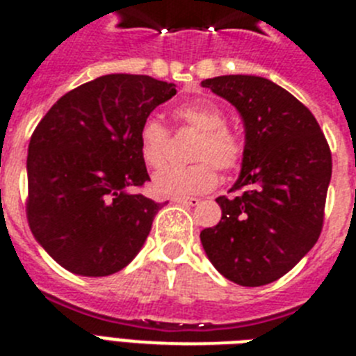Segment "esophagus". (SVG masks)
<instances>
[{
  "label": "esophagus",
  "mask_w": 356,
  "mask_h": 356,
  "mask_svg": "<svg viewBox=\"0 0 356 356\" xmlns=\"http://www.w3.org/2000/svg\"><path fill=\"white\" fill-rule=\"evenodd\" d=\"M172 201H175V203H181V205H188V207H194L200 203L197 197H172Z\"/></svg>",
  "instance_id": "1"
}]
</instances>
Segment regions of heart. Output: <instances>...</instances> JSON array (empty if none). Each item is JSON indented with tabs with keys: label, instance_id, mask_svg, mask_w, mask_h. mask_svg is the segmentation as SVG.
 Returning a JSON list of instances; mask_svg holds the SVG:
<instances>
[{
	"label": "heart",
	"instance_id": "obj_1",
	"mask_svg": "<svg viewBox=\"0 0 356 356\" xmlns=\"http://www.w3.org/2000/svg\"><path fill=\"white\" fill-rule=\"evenodd\" d=\"M172 118L180 127L200 131L193 147L191 165H168L153 176V191L160 196L185 197L209 193L219 181L221 171H235L244 159V144L232 128L226 114L210 99H196L176 106ZM171 135L156 118L144 119L139 130V153L147 168H162L169 153Z\"/></svg>",
	"mask_w": 356,
	"mask_h": 356
}]
</instances>
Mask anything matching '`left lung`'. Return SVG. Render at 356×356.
Returning a JSON list of instances; mask_svg holds the SVG:
<instances>
[{
    "instance_id": "left-lung-1",
    "label": "left lung",
    "mask_w": 356,
    "mask_h": 356,
    "mask_svg": "<svg viewBox=\"0 0 356 356\" xmlns=\"http://www.w3.org/2000/svg\"><path fill=\"white\" fill-rule=\"evenodd\" d=\"M201 85L238 110L246 131L241 176L229 188L238 194L217 197L221 221L201 232V244L229 282L271 284L319 238L332 151L312 112L271 80L228 74Z\"/></svg>"
}]
</instances>
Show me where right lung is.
<instances>
[{"label": "right lung", "mask_w": 356, "mask_h": 356, "mask_svg": "<svg viewBox=\"0 0 356 356\" xmlns=\"http://www.w3.org/2000/svg\"><path fill=\"white\" fill-rule=\"evenodd\" d=\"M175 94V83L144 74H105L69 90L40 119L28 146L26 217L64 269L108 276L139 253L162 207L131 193L149 180L139 130Z\"/></svg>", "instance_id": "obj_1"}]
</instances>
